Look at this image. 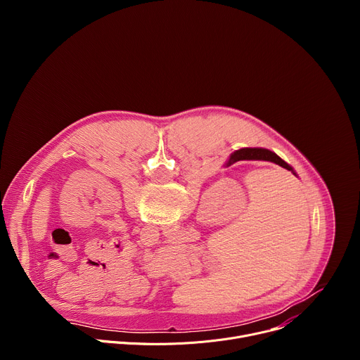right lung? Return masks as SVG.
<instances>
[{
	"instance_id": "obj_1",
	"label": "right lung",
	"mask_w": 360,
	"mask_h": 360,
	"mask_svg": "<svg viewBox=\"0 0 360 360\" xmlns=\"http://www.w3.org/2000/svg\"><path fill=\"white\" fill-rule=\"evenodd\" d=\"M238 161H269L274 162L288 171H290L293 175H296V172L293 171V168L286 164L282 158H279L275 152L265 149V148H242L235 150L232 155L229 157V161L226 164V167L238 162Z\"/></svg>"
}]
</instances>
